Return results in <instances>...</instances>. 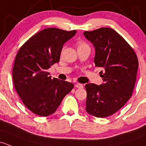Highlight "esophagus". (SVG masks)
Here are the masks:
<instances>
[{"mask_svg":"<svg viewBox=\"0 0 146 146\" xmlns=\"http://www.w3.org/2000/svg\"><path fill=\"white\" fill-rule=\"evenodd\" d=\"M75 87H76V88H82V87H83V85L80 83H76V85H75Z\"/></svg>","mask_w":146,"mask_h":146,"instance_id":"1","label":"esophagus"}]
</instances>
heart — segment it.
Returning <instances> with one entry per match:
<instances>
[{"label": "heart", "instance_id": "b5f03b06", "mask_svg": "<svg viewBox=\"0 0 146 146\" xmlns=\"http://www.w3.org/2000/svg\"><path fill=\"white\" fill-rule=\"evenodd\" d=\"M85 45H87V44H86L85 42H78V47H82V46Z\"/></svg>", "mask_w": 146, "mask_h": 146}]
</instances>
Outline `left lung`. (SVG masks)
<instances>
[{"label": "left lung", "instance_id": "left-lung-1", "mask_svg": "<svg viewBox=\"0 0 146 146\" xmlns=\"http://www.w3.org/2000/svg\"><path fill=\"white\" fill-rule=\"evenodd\" d=\"M84 36L95 48V66L101 67L104 83L85 85L86 111L106 117L119 110L131 98L136 80L139 61L134 50L113 29L85 31Z\"/></svg>", "mask_w": 146, "mask_h": 146}]
</instances>
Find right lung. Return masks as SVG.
Returning a JSON list of instances; mask_svg holds the SVG:
<instances>
[{"label":"right lung","mask_w":146,"mask_h":146,"mask_svg":"<svg viewBox=\"0 0 146 146\" xmlns=\"http://www.w3.org/2000/svg\"><path fill=\"white\" fill-rule=\"evenodd\" d=\"M76 33V30L43 29L17 54L12 70L15 88L24 105L38 115L53 114L74 87L71 82L52 78L47 70L59 62L63 45Z\"/></svg>","instance_id":"add662e5"}]
</instances>
